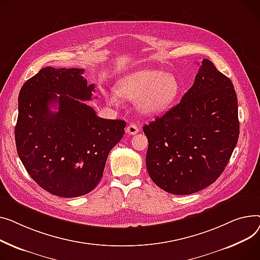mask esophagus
<instances>
[{"label":"esophagus","instance_id":"34e87169","mask_svg":"<svg viewBox=\"0 0 260 260\" xmlns=\"http://www.w3.org/2000/svg\"><path fill=\"white\" fill-rule=\"evenodd\" d=\"M139 127H137L135 124H130V125H128L127 126V128H126V132L128 133V134H130V135H134V134H136L137 132H139Z\"/></svg>","mask_w":260,"mask_h":260}]
</instances>
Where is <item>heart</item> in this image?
<instances>
[{
  "mask_svg": "<svg viewBox=\"0 0 260 260\" xmlns=\"http://www.w3.org/2000/svg\"><path fill=\"white\" fill-rule=\"evenodd\" d=\"M179 92V84L172 74L145 69L125 75L117 83V93L128 100H139L137 106L145 114H157L172 105ZM110 103L117 102L115 92L106 93Z\"/></svg>",
  "mask_w": 260,
  "mask_h": 260,
  "instance_id": "1",
  "label": "heart"
}]
</instances>
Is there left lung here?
<instances>
[{
  "label": "left lung",
  "instance_id": "obj_1",
  "mask_svg": "<svg viewBox=\"0 0 260 260\" xmlns=\"http://www.w3.org/2000/svg\"><path fill=\"white\" fill-rule=\"evenodd\" d=\"M143 130L147 170L156 186L176 195L207 188L223 172L238 141L233 83L204 58L179 104Z\"/></svg>",
  "mask_w": 260,
  "mask_h": 260
}]
</instances>
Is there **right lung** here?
Here are the masks:
<instances>
[{"label":"right lung","instance_id":"add662e5","mask_svg":"<svg viewBox=\"0 0 260 260\" xmlns=\"http://www.w3.org/2000/svg\"><path fill=\"white\" fill-rule=\"evenodd\" d=\"M84 69L46 67L21 88L14 129L26 171L47 192L85 195L100 182L107 157L121 140L126 121L99 117L83 101L92 98ZM56 106L58 110L52 112Z\"/></svg>","mask_w":260,"mask_h":260}]
</instances>
